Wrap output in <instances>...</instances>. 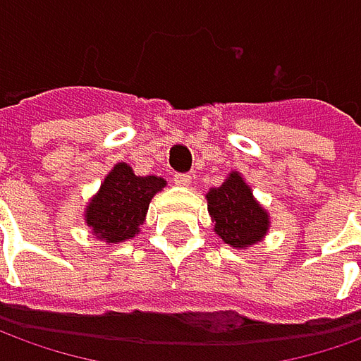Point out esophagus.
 Listing matches in <instances>:
<instances>
[{
  "mask_svg": "<svg viewBox=\"0 0 361 361\" xmlns=\"http://www.w3.org/2000/svg\"><path fill=\"white\" fill-rule=\"evenodd\" d=\"M190 180H192V176H190L188 173L174 174V183H176L178 187H188V185H190Z\"/></svg>",
  "mask_w": 361,
  "mask_h": 361,
  "instance_id": "1",
  "label": "esophagus"
}]
</instances>
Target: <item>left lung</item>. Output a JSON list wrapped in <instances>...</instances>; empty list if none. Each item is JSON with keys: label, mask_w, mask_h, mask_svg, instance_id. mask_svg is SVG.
Returning <instances> with one entry per match:
<instances>
[{"label": "left lung", "mask_w": 361, "mask_h": 361, "mask_svg": "<svg viewBox=\"0 0 361 361\" xmlns=\"http://www.w3.org/2000/svg\"><path fill=\"white\" fill-rule=\"evenodd\" d=\"M207 201L215 221V233L233 247L253 245L267 233L269 216L257 204L241 174H229L221 187L209 190Z\"/></svg>", "instance_id": "left-lung-1"}]
</instances>
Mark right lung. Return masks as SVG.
Masks as SVG:
<instances>
[{
  "label": "right lung",
  "mask_w": 361,
  "mask_h": 361,
  "mask_svg": "<svg viewBox=\"0 0 361 361\" xmlns=\"http://www.w3.org/2000/svg\"><path fill=\"white\" fill-rule=\"evenodd\" d=\"M164 185L159 176H136L128 164L120 162L86 209L88 227L106 243L130 239L145 223L150 199Z\"/></svg>",
  "instance_id": "add662e5"
}]
</instances>
